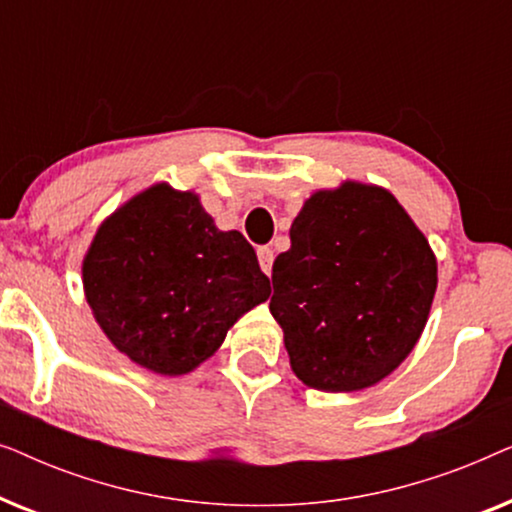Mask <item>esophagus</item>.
I'll use <instances>...</instances> for the list:
<instances>
[{"label":"esophagus","mask_w":512,"mask_h":512,"mask_svg":"<svg viewBox=\"0 0 512 512\" xmlns=\"http://www.w3.org/2000/svg\"><path fill=\"white\" fill-rule=\"evenodd\" d=\"M258 265H261V270L265 275H270L272 272V261H275V254H272L270 247H258Z\"/></svg>","instance_id":"1"}]
</instances>
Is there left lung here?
Here are the masks:
<instances>
[{"instance_id": "8db88e82", "label": "left lung", "mask_w": 512, "mask_h": 512, "mask_svg": "<svg viewBox=\"0 0 512 512\" xmlns=\"http://www.w3.org/2000/svg\"><path fill=\"white\" fill-rule=\"evenodd\" d=\"M272 265L270 312L307 387H373L412 352L436 293V256L389 191L314 193Z\"/></svg>"}]
</instances>
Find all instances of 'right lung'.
<instances>
[{
    "mask_svg": "<svg viewBox=\"0 0 512 512\" xmlns=\"http://www.w3.org/2000/svg\"><path fill=\"white\" fill-rule=\"evenodd\" d=\"M83 289L118 352L153 373L184 375L268 300L270 279L244 235L216 228L198 195L158 184L102 223Z\"/></svg>",
    "mask_w": 512,
    "mask_h": 512,
    "instance_id": "add662e5",
    "label": "right lung"
}]
</instances>
